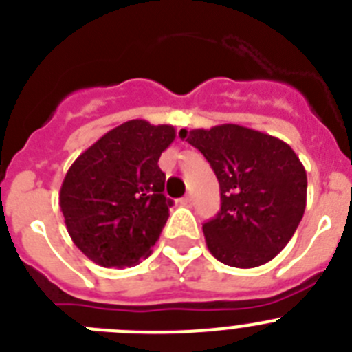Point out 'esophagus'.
Returning a JSON list of instances; mask_svg holds the SVG:
<instances>
[{
  "mask_svg": "<svg viewBox=\"0 0 352 352\" xmlns=\"http://www.w3.org/2000/svg\"><path fill=\"white\" fill-rule=\"evenodd\" d=\"M192 201H194V199H192V195L186 194L185 197H182V201H179V203H182L183 206H192Z\"/></svg>",
  "mask_w": 352,
  "mask_h": 352,
  "instance_id": "obj_1",
  "label": "esophagus"
}]
</instances>
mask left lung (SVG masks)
<instances>
[{"label":"left lung","instance_id":"left-lung-1","mask_svg":"<svg viewBox=\"0 0 352 352\" xmlns=\"http://www.w3.org/2000/svg\"><path fill=\"white\" fill-rule=\"evenodd\" d=\"M210 162L220 211L203 226L213 257L234 268L266 264L289 243L307 206V173L280 139L247 126L179 130Z\"/></svg>","mask_w":352,"mask_h":352}]
</instances>
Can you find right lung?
Here are the masks:
<instances>
[{
  "label": "right lung",
  "mask_w": 352,
  "mask_h": 352,
  "mask_svg": "<svg viewBox=\"0 0 352 352\" xmlns=\"http://www.w3.org/2000/svg\"><path fill=\"white\" fill-rule=\"evenodd\" d=\"M174 138V126L130 120L70 166L60 206L72 241L93 263L123 268L151 254L173 204L158 158Z\"/></svg>",
  "instance_id": "1"
}]
</instances>
